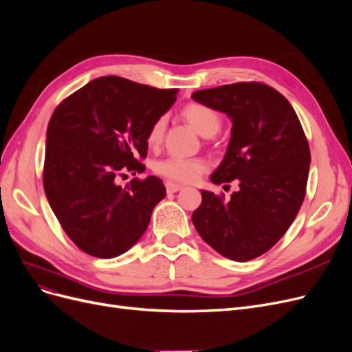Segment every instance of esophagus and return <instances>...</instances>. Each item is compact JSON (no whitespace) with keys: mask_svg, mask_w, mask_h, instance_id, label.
Here are the masks:
<instances>
[{"mask_svg":"<svg viewBox=\"0 0 352 352\" xmlns=\"http://www.w3.org/2000/svg\"><path fill=\"white\" fill-rule=\"evenodd\" d=\"M165 187H166L168 192H177L179 190H183V186L177 184V183H173V181H168V183L165 184Z\"/></svg>","mask_w":352,"mask_h":352,"instance_id":"34e87169","label":"esophagus"}]
</instances>
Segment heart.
Segmentation results:
<instances>
[{
  "mask_svg": "<svg viewBox=\"0 0 352 352\" xmlns=\"http://www.w3.org/2000/svg\"><path fill=\"white\" fill-rule=\"evenodd\" d=\"M183 117L190 126L195 129L203 138H212L221 130L222 117L217 109L212 107L199 104V102H191L187 104L183 111ZM165 131V118H157L147 133V143L151 146L160 144ZM206 169V164L199 157H178L171 156L155 164V171L169 179L179 181V183H190L196 179Z\"/></svg>",
  "mask_w": 352,
  "mask_h": 352,
  "instance_id": "obj_1",
  "label": "heart"
}]
</instances>
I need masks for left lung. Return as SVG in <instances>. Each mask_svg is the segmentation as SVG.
Listing matches in <instances>:
<instances>
[{
  "label": "left lung",
  "instance_id": "8db88e82",
  "mask_svg": "<svg viewBox=\"0 0 352 352\" xmlns=\"http://www.w3.org/2000/svg\"><path fill=\"white\" fill-rule=\"evenodd\" d=\"M191 98L231 118L228 149L210 181L236 179L240 187L228 201L201 190L192 223L213 250L248 262L274 247L296 219L309 178V142L287 98L267 85H223Z\"/></svg>",
  "mask_w": 352,
  "mask_h": 352
}]
</instances>
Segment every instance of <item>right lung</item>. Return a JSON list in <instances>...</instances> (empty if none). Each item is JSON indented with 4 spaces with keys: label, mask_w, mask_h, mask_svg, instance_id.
I'll return each instance as SVG.
<instances>
[{
    "label": "right lung",
    "mask_w": 352,
    "mask_h": 352,
    "mask_svg": "<svg viewBox=\"0 0 352 352\" xmlns=\"http://www.w3.org/2000/svg\"><path fill=\"white\" fill-rule=\"evenodd\" d=\"M178 89H156L117 76L98 77L65 98L50 120L43 188L56 219L82 252L117 257L140 240L166 190L143 173L152 124L174 105Z\"/></svg>",
    "instance_id": "1"
}]
</instances>
